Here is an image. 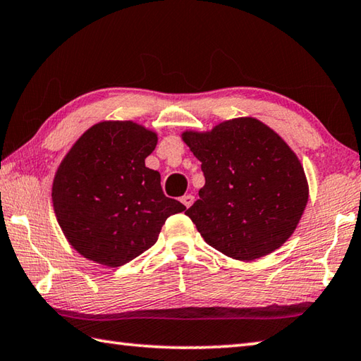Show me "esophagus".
I'll return each instance as SVG.
<instances>
[{
  "label": "esophagus",
  "instance_id": "esophagus-1",
  "mask_svg": "<svg viewBox=\"0 0 361 361\" xmlns=\"http://www.w3.org/2000/svg\"><path fill=\"white\" fill-rule=\"evenodd\" d=\"M180 201H182L183 206H185V207L188 209V207L192 206V204L195 202V196H193V195H183L182 198H180Z\"/></svg>",
  "mask_w": 361,
  "mask_h": 361
}]
</instances>
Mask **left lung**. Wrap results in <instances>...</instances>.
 <instances>
[{
  "label": "left lung",
  "instance_id": "8db88e82",
  "mask_svg": "<svg viewBox=\"0 0 361 361\" xmlns=\"http://www.w3.org/2000/svg\"><path fill=\"white\" fill-rule=\"evenodd\" d=\"M206 183L185 210L210 247L233 259L271 253L294 233L308 202L300 160L255 118L224 121L210 132H183Z\"/></svg>",
  "mask_w": 361,
  "mask_h": 361
}]
</instances>
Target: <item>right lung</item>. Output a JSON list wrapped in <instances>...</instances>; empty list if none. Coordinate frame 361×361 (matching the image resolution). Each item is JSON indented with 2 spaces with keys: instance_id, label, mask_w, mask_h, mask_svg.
Returning a JSON list of instances; mask_svg holds the SVG:
<instances>
[{
  "instance_id": "right-lung-1",
  "label": "right lung",
  "mask_w": 361,
  "mask_h": 361,
  "mask_svg": "<svg viewBox=\"0 0 361 361\" xmlns=\"http://www.w3.org/2000/svg\"><path fill=\"white\" fill-rule=\"evenodd\" d=\"M157 135L132 121H104L61 161L51 200L56 220L86 259L119 267L157 242L168 216L185 210L166 198L160 173L146 166Z\"/></svg>"
}]
</instances>
